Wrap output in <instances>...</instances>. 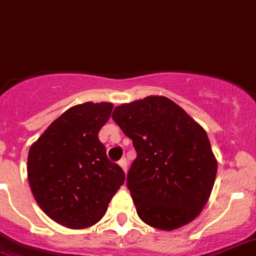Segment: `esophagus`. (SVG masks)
<instances>
[{
    "label": "esophagus",
    "instance_id": "34e87169",
    "mask_svg": "<svg viewBox=\"0 0 256 256\" xmlns=\"http://www.w3.org/2000/svg\"><path fill=\"white\" fill-rule=\"evenodd\" d=\"M118 165L121 166V168L125 171V174H126V172H128V161H126V158H122L121 161L118 162Z\"/></svg>",
    "mask_w": 256,
    "mask_h": 256
}]
</instances>
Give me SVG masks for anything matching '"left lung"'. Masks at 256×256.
<instances>
[{"instance_id": "left-lung-1", "label": "left lung", "mask_w": 256, "mask_h": 256, "mask_svg": "<svg viewBox=\"0 0 256 256\" xmlns=\"http://www.w3.org/2000/svg\"><path fill=\"white\" fill-rule=\"evenodd\" d=\"M112 118L136 150L126 182L142 220L168 232L198 216L218 170L204 128L161 95L116 106Z\"/></svg>"}]
</instances>
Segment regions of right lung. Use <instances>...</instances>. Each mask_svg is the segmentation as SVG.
<instances>
[{
  "instance_id": "right-lung-1",
  "label": "right lung",
  "mask_w": 256,
  "mask_h": 256,
  "mask_svg": "<svg viewBox=\"0 0 256 256\" xmlns=\"http://www.w3.org/2000/svg\"><path fill=\"white\" fill-rule=\"evenodd\" d=\"M112 103L70 106L42 132L28 153V182L36 202L70 230L94 226L125 182V172L106 157L99 131Z\"/></svg>"
}]
</instances>
